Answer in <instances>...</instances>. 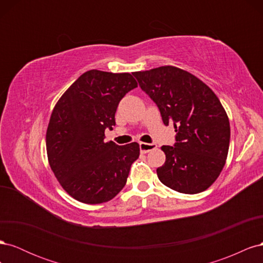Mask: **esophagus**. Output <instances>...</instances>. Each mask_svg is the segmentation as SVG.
I'll return each instance as SVG.
<instances>
[{
  "label": "esophagus",
  "instance_id": "34e87169",
  "mask_svg": "<svg viewBox=\"0 0 263 263\" xmlns=\"http://www.w3.org/2000/svg\"><path fill=\"white\" fill-rule=\"evenodd\" d=\"M139 148H140V153L141 154H147L149 153L150 150L156 149L157 148V144H146V142H140L139 144Z\"/></svg>",
  "mask_w": 263,
  "mask_h": 263
}]
</instances>
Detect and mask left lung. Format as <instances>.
I'll use <instances>...</instances> for the list:
<instances>
[{
	"mask_svg": "<svg viewBox=\"0 0 263 263\" xmlns=\"http://www.w3.org/2000/svg\"><path fill=\"white\" fill-rule=\"evenodd\" d=\"M134 76L156 103L163 124L177 133L173 146L161 147L165 162L157 169L159 180L180 193L203 192L218 178L228 154L230 126L221 103L200 79L176 67Z\"/></svg>",
	"mask_w": 263,
	"mask_h": 263,
	"instance_id": "left-lung-1",
	"label": "left lung"
}]
</instances>
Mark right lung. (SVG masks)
I'll list each match as a JSON object with an SVG mask.
<instances>
[{"mask_svg": "<svg viewBox=\"0 0 263 263\" xmlns=\"http://www.w3.org/2000/svg\"><path fill=\"white\" fill-rule=\"evenodd\" d=\"M137 82L130 73L86 71L55 104L46 135L50 168L77 201L104 203L125 186L139 145L105 142L119 102Z\"/></svg>", "mask_w": 263, "mask_h": 263, "instance_id": "1", "label": "right lung"}]
</instances>
